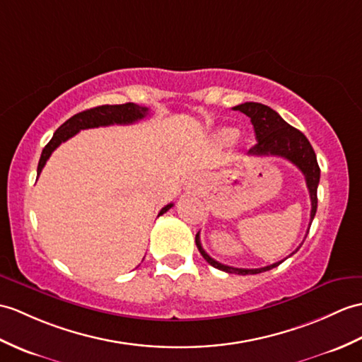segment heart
I'll use <instances>...</instances> for the list:
<instances>
[{
	"instance_id": "heart-1",
	"label": "heart",
	"mask_w": 362,
	"mask_h": 362,
	"mask_svg": "<svg viewBox=\"0 0 362 362\" xmlns=\"http://www.w3.org/2000/svg\"><path fill=\"white\" fill-rule=\"evenodd\" d=\"M238 137V131L233 128H222L216 132V139L219 143H223V145H228V143L234 141Z\"/></svg>"
}]
</instances>
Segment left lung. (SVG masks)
<instances>
[{"mask_svg":"<svg viewBox=\"0 0 362 362\" xmlns=\"http://www.w3.org/2000/svg\"><path fill=\"white\" fill-rule=\"evenodd\" d=\"M233 109L234 111H240L245 115H248L251 119V123L255 126L257 143L250 149L248 153L250 156L284 157L293 165H296L302 171V174L305 175L310 200H312V211H310V225H312L316 214V208H317V185H319V177H321V170H319L316 154L312 145H310V141L307 140V137L299 129L293 128L291 124L285 122L282 117L276 111H273L270 106H265L262 103L247 102V103L234 106ZM308 230H307V234H308ZM196 245L200 251V255L204 256V259L209 265L233 274H242V276L257 274V273L272 270V268L282 264L281 260V262H276L262 268H234V267L217 262V260H214L211 256H209L206 251L202 248L199 233L196 234Z\"/></svg>","mask_w":362,"mask_h":362,"instance_id":"1","label":"left lung"}]
</instances>
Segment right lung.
I'll use <instances>...</instances> for the list:
<instances>
[{"label": "right lung", "instance_id": "obj_1", "mask_svg": "<svg viewBox=\"0 0 362 362\" xmlns=\"http://www.w3.org/2000/svg\"><path fill=\"white\" fill-rule=\"evenodd\" d=\"M148 111L149 109L145 106H139L136 103H124V105H103V106L86 109V111L75 114L55 131L54 137L50 139V141L45 146L38 162L37 175H40V173L43 171V168L50 154H52L63 141L69 140L81 129L98 128V126H109V124H129V123L145 119L148 115ZM171 206L173 204H168L166 206H163L160 209V213H158V216L166 213Z\"/></svg>", "mask_w": 362, "mask_h": 362}]
</instances>
